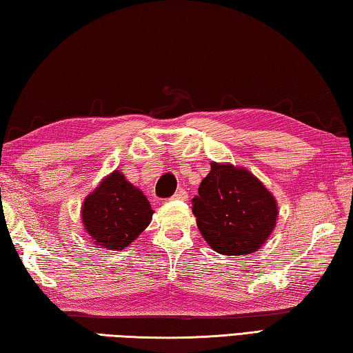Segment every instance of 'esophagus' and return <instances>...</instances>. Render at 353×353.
<instances>
[{"label": "esophagus", "mask_w": 353, "mask_h": 353, "mask_svg": "<svg viewBox=\"0 0 353 353\" xmlns=\"http://www.w3.org/2000/svg\"><path fill=\"white\" fill-rule=\"evenodd\" d=\"M174 199H181V201H184V199H188V192H185L184 189H179L178 192H175V195L172 196Z\"/></svg>", "instance_id": "obj_1"}]
</instances>
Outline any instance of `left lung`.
I'll return each instance as SVG.
<instances>
[{"instance_id": "8db88e82", "label": "left lung", "mask_w": 353, "mask_h": 353, "mask_svg": "<svg viewBox=\"0 0 353 353\" xmlns=\"http://www.w3.org/2000/svg\"><path fill=\"white\" fill-rule=\"evenodd\" d=\"M210 168L192 198L199 232L218 254H254L276 224L274 195L245 169L218 163Z\"/></svg>"}]
</instances>
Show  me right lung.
I'll use <instances>...</instances> for the list:
<instances>
[{
  "instance_id": "obj_1",
  "label": "right lung",
  "mask_w": 353,
  "mask_h": 353,
  "mask_svg": "<svg viewBox=\"0 0 353 353\" xmlns=\"http://www.w3.org/2000/svg\"><path fill=\"white\" fill-rule=\"evenodd\" d=\"M154 210L121 172H112L83 204L85 232L95 244L121 250L148 228Z\"/></svg>"
}]
</instances>
